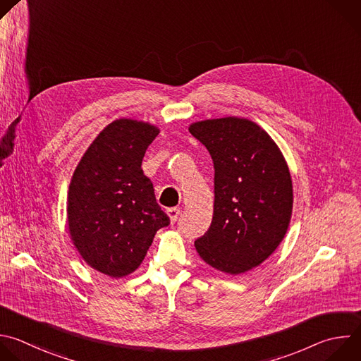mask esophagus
<instances>
[{
    "label": "esophagus",
    "instance_id": "obj_1",
    "mask_svg": "<svg viewBox=\"0 0 361 361\" xmlns=\"http://www.w3.org/2000/svg\"><path fill=\"white\" fill-rule=\"evenodd\" d=\"M180 208H177V207H174V208H169L167 209V215L170 216V221H171V224H174L177 219H178V216H180Z\"/></svg>",
    "mask_w": 361,
    "mask_h": 361
}]
</instances>
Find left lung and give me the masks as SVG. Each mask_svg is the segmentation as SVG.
<instances>
[{
  "mask_svg": "<svg viewBox=\"0 0 361 361\" xmlns=\"http://www.w3.org/2000/svg\"><path fill=\"white\" fill-rule=\"evenodd\" d=\"M188 130L207 147L215 170L212 221L195 250L221 272L251 271L288 231L293 205L288 164L271 136L248 118H209Z\"/></svg>",
  "mask_w": 361,
  "mask_h": 361,
  "instance_id": "obj_1",
  "label": "left lung"
}]
</instances>
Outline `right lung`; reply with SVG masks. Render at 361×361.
Here are the masks:
<instances>
[{
	"label": "right lung",
	"mask_w": 361,
	"mask_h": 361,
	"mask_svg": "<svg viewBox=\"0 0 361 361\" xmlns=\"http://www.w3.org/2000/svg\"><path fill=\"white\" fill-rule=\"evenodd\" d=\"M159 133L150 123L114 120L97 135L72 176V243L90 268L107 276L135 272L156 232L170 224L142 170L145 153Z\"/></svg>",
	"instance_id": "obj_1"
}]
</instances>
